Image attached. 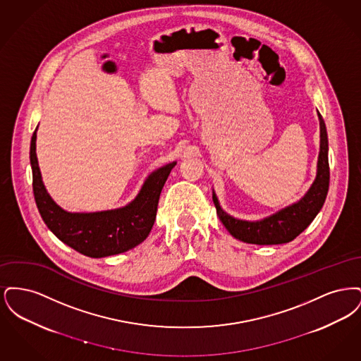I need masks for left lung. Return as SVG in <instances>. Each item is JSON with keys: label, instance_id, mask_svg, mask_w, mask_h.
Returning <instances> with one entry per match:
<instances>
[{"label": "left lung", "instance_id": "left-lung-1", "mask_svg": "<svg viewBox=\"0 0 361 361\" xmlns=\"http://www.w3.org/2000/svg\"><path fill=\"white\" fill-rule=\"evenodd\" d=\"M319 119V155L317 162V176L309 190L302 199L275 214L259 221H242L227 214L212 189V200L216 214L227 231L237 240L255 245H280L295 240L318 215L326 200L329 190V143L325 121L318 112Z\"/></svg>", "mask_w": 361, "mask_h": 361}]
</instances>
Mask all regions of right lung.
I'll list each match as a JSON object with an SVG mask.
<instances>
[{
	"label": "right lung",
	"mask_w": 361,
	"mask_h": 361,
	"mask_svg": "<svg viewBox=\"0 0 361 361\" xmlns=\"http://www.w3.org/2000/svg\"><path fill=\"white\" fill-rule=\"evenodd\" d=\"M36 131L31 139L35 202L52 233L71 249L92 258L121 255L142 243L154 224L161 190L176 161L158 168L145 180L135 199L121 208L96 212H69L52 200L43 184L36 157Z\"/></svg>",
	"instance_id": "obj_1"
}]
</instances>
